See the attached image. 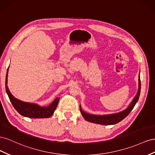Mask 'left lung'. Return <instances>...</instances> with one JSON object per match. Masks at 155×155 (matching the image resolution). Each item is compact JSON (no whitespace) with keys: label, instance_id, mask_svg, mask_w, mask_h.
Masks as SVG:
<instances>
[{"label":"left lung","instance_id":"1","mask_svg":"<svg viewBox=\"0 0 155 155\" xmlns=\"http://www.w3.org/2000/svg\"><path fill=\"white\" fill-rule=\"evenodd\" d=\"M140 78H139V90L138 93H137L136 95L135 96L134 99L132 101L131 104L124 111L121 112H119L118 114H111V115H105V116H97V115H93L89 114L84 112L81 109L80 107V110L82 113V116L84 117L86 121L97 123V124L101 125H114L116 123L120 122L122 121L123 119H125L129 113L132 111V110L134 107L135 104L138 102L139 99V97L140 95V90H141V83H140Z\"/></svg>","mask_w":155,"mask_h":155}]
</instances>
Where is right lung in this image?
I'll use <instances>...</instances> for the list:
<instances>
[{
  "label": "right lung",
  "instance_id": "obj_1",
  "mask_svg": "<svg viewBox=\"0 0 155 155\" xmlns=\"http://www.w3.org/2000/svg\"><path fill=\"white\" fill-rule=\"evenodd\" d=\"M8 73V71H7ZM7 77H6V91L10 99L13 107L18 112L21 116L31 118H47L51 117L54 113L57 106H58L60 98L57 97L52 104L46 107H41L39 106L28 103L22 102L15 99L8 90L7 86Z\"/></svg>",
  "mask_w": 155,
  "mask_h": 155
}]
</instances>
